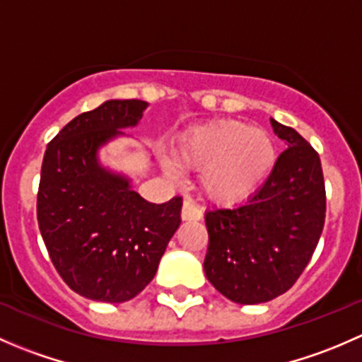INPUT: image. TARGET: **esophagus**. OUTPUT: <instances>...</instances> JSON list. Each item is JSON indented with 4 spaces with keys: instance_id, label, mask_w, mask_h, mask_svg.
I'll use <instances>...</instances> for the list:
<instances>
[{
    "instance_id": "esophagus-1",
    "label": "esophagus",
    "mask_w": 362,
    "mask_h": 362,
    "mask_svg": "<svg viewBox=\"0 0 362 362\" xmlns=\"http://www.w3.org/2000/svg\"><path fill=\"white\" fill-rule=\"evenodd\" d=\"M203 217V211L198 204H194L191 199H185L182 206V221H199Z\"/></svg>"
}]
</instances>
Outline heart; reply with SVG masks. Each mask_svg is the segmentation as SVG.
I'll list each match as a JSON object with an SVG mask.
<instances>
[{"label":"heart","mask_w":362,"mask_h":362,"mask_svg":"<svg viewBox=\"0 0 362 362\" xmlns=\"http://www.w3.org/2000/svg\"><path fill=\"white\" fill-rule=\"evenodd\" d=\"M178 163L202 170V189L217 203L249 198L272 173L276 145L272 134L235 119H215L192 127L178 140ZM173 173V168L170 166Z\"/></svg>","instance_id":"b5f03b06"}]
</instances>
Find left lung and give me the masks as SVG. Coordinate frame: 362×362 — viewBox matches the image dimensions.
I'll use <instances>...</instances> for the list:
<instances>
[{
    "label": "left lung",
    "mask_w": 362,
    "mask_h": 362,
    "mask_svg": "<svg viewBox=\"0 0 362 362\" xmlns=\"http://www.w3.org/2000/svg\"><path fill=\"white\" fill-rule=\"evenodd\" d=\"M287 148L249 202L204 215V275L240 305L287 293L312 259L326 218V187L315 148L293 127L272 119Z\"/></svg>",
    "instance_id": "8db88e82"
}]
</instances>
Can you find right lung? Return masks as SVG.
<instances>
[{"label":"right lung","mask_w":362,"mask_h":362,"mask_svg":"<svg viewBox=\"0 0 362 362\" xmlns=\"http://www.w3.org/2000/svg\"><path fill=\"white\" fill-rule=\"evenodd\" d=\"M147 101L110 100L80 113L47 145L36 215L52 264L94 301L124 303L154 279L180 226L182 198L148 203L129 178L105 170L98 151L136 126Z\"/></svg>","instance_id":"add662e5"}]
</instances>
